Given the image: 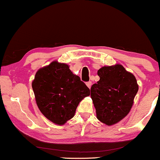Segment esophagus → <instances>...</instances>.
I'll return each instance as SVG.
<instances>
[{"mask_svg":"<svg viewBox=\"0 0 160 160\" xmlns=\"http://www.w3.org/2000/svg\"><path fill=\"white\" fill-rule=\"evenodd\" d=\"M86 86H87L88 87H89V89H90V88H91V86H92V82H91V81L86 82Z\"/></svg>","mask_w":160,"mask_h":160,"instance_id":"obj_1","label":"esophagus"}]
</instances>
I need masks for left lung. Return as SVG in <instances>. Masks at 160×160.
<instances>
[{"mask_svg":"<svg viewBox=\"0 0 160 160\" xmlns=\"http://www.w3.org/2000/svg\"><path fill=\"white\" fill-rule=\"evenodd\" d=\"M100 80L91 87L97 118L111 126L128 114L138 91L135 76L121 65L104 66L98 71Z\"/></svg>","mask_w":160,"mask_h":160,"instance_id":"obj_1","label":"left lung"}]
</instances>
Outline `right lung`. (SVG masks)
<instances>
[{"label":"right lung","instance_id":"add662e5","mask_svg":"<svg viewBox=\"0 0 160 160\" xmlns=\"http://www.w3.org/2000/svg\"><path fill=\"white\" fill-rule=\"evenodd\" d=\"M32 89L40 112L58 125L71 120L80 101L90 95L89 88L68 65L57 62L38 70Z\"/></svg>","mask_w":160,"mask_h":160}]
</instances>
